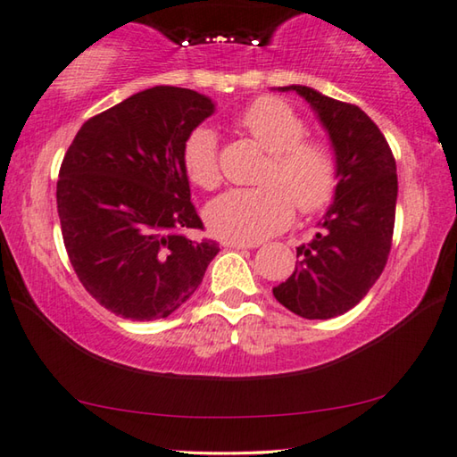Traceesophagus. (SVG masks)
Segmentation results:
<instances>
[{
	"instance_id": "1",
	"label": "esophagus",
	"mask_w": 457,
	"mask_h": 457,
	"mask_svg": "<svg viewBox=\"0 0 457 457\" xmlns=\"http://www.w3.org/2000/svg\"><path fill=\"white\" fill-rule=\"evenodd\" d=\"M224 247H230V249H251V247H257V243H238V241H224Z\"/></svg>"
}]
</instances>
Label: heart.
<instances>
[{
	"label": "heart",
	"mask_w": 457,
	"mask_h": 457,
	"mask_svg": "<svg viewBox=\"0 0 457 457\" xmlns=\"http://www.w3.org/2000/svg\"><path fill=\"white\" fill-rule=\"evenodd\" d=\"M238 126L268 151L257 187L228 189L206 206L208 228L224 241L255 243L286 228L294 202L311 214L331 204L339 186V165L331 146L304 138L306 124L290 104L259 97L238 114ZM181 163L189 181L202 189L220 184L219 137L206 124L184 140Z\"/></svg>",
	"instance_id": "heart-1"
}]
</instances>
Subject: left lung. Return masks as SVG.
<instances>
[{
	"instance_id": "1",
	"label": "left lung",
	"mask_w": 457,
	"mask_h": 457,
	"mask_svg": "<svg viewBox=\"0 0 457 457\" xmlns=\"http://www.w3.org/2000/svg\"><path fill=\"white\" fill-rule=\"evenodd\" d=\"M311 104L331 140L339 186L311 243L296 249L298 265L273 287V296L302 319H333L360 302L380 278L392 245L396 214V161L366 112L306 86Z\"/></svg>"
}]
</instances>
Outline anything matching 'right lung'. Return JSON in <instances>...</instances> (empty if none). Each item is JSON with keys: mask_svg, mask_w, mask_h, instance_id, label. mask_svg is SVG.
<instances>
[{"mask_svg": "<svg viewBox=\"0 0 457 457\" xmlns=\"http://www.w3.org/2000/svg\"><path fill=\"white\" fill-rule=\"evenodd\" d=\"M214 114L194 89L155 86L81 126L57 181L61 233L83 287L130 320L165 319L219 253L202 228L181 163L184 140Z\"/></svg>", "mask_w": 457, "mask_h": 457, "instance_id": "obj_1", "label": "right lung"}]
</instances>
